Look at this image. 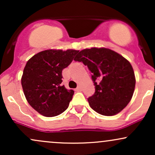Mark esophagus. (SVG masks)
<instances>
[{"label": "esophagus", "mask_w": 155, "mask_h": 155, "mask_svg": "<svg viewBox=\"0 0 155 155\" xmlns=\"http://www.w3.org/2000/svg\"><path fill=\"white\" fill-rule=\"evenodd\" d=\"M81 90H82V89H81V87L80 86H79V87H77V88L76 89V91H77V92H79V91H81Z\"/></svg>", "instance_id": "esophagus-1"}]
</instances>
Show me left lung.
Returning a JSON list of instances; mask_svg holds the SVG:
<instances>
[{"label":"left lung","instance_id":"8db88e82","mask_svg":"<svg viewBox=\"0 0 155 155\" xmlns=\"http://www.w3.org/2000/svg\"><path fill=\"white\" fill-rule=\"evenodd\" d=\"M92 73L94 95L87 99L94 111L113 116L126 107L132 98L136 78L131 64L122 55L106 48L85 49L74 58Z\"/></svg>","mask_w":155,"mask_h":155}]
</instances>
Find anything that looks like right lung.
Here are the masks:
<instances>
[{"mask_svg":"<svg viewBox=\"0 0 155 155\" xmlns=\"http://www.w3.org/2000/svg\"><path fill=\"white\" fill-rule=\"evenodd\" d=\"M78 52L48 49L27 62L21 79L23 92L28 104L43 116H58L68 107L74 91L62 86V71Z\"/></svg>","mask_w":155,"mask_h":155,"instance_id":"1","label":"right lung"}]
</instances>
